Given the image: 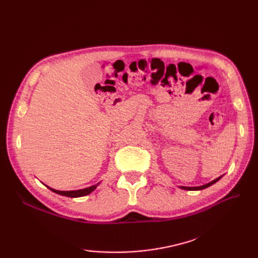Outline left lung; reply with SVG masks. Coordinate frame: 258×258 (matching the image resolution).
Listing matches in <instances>:
<instances>
[{
  "label": "left lung",
  "instance_id": "obj_1",
  "mask_svg": "<svg viewBox=\"0 0 258 258\" xmlns=\"http://www.w3.org/2000/svg\"><path fill=\"white\" fill-rule=\"evenodd\" d=\"M223 176V175H222ZM222 176H220V177H217V178H215V179H213L212 182H210V183H208V184H205V185H202V186H196V187H187V186H179V188H182V189H185V190H201V189H205V188H207V187H209V186H211V185H213L214 183H216L218 179L220 178H222Z\"/></svg>",
  "mask_w": 258,
  "mask_h": 258
}]
</instances>
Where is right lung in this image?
Returning <instances> with one entry per match:
<instances>
[{"label":"right lung","mask_w":258,"mask_h":258,"mask_svg":"<svg viewBox=\"0 0 258 258\" xmlns=\"http://www.w3.org/2000/svg\"><path fill=\"white\" fill-rule=\"evenodd\" d=\"M100 183L96 184V185H92L90 187H87V188H83V189H77V190H57V189H53L51 188V187L47 186L48 188L56 192L58 195H62V196H66V197H70V198H77V197H83V196H87V195H89L90 192H92L93 190H95L97 188V186L99 185Z\"/></svg>","instance_id":"right-lung-1"}]
</instances>
